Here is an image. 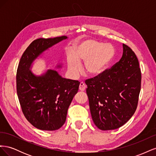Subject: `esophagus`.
<instances>
[{"label": "esophagus", "instance_id": "1", "mask_svg": "<svg viewBox=\"0 0 156 156\" xmlns=\"http://www.w3.org/2000/svg\"><path fill=\"white\" fill-rule=\"evenodd\" d=\"M79 89L80 91H82V92L85 90V89H86V85H85V84H84V83H80Z\"/></svg>", "mask_w": 156, "mask_h": 156}]
</instances>
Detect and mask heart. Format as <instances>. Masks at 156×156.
I'll return each mask as SVG.
<instances>
[{
	"label": "heart",
	"instance_id": "obj_1",
	"mask_svg": "<svg viewBox=\"0 0 156 156\" xmlns=\"http://www.w3.org/2000/svg\"><path fill=\"white\" fill-rule=\"evenodd\" d=\"M115 50L111 44H104L92 40L84 41L74 46L72 56L67 58L69 75L76 78L81 72V64L84 62V72L90 77L101 75L114 58Z\"/></svg>",
	"mask_w": 156,
	"mask_h": 156
}]
</instances>
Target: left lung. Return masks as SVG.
I'll list each match as a JSON object with an SVG mask.
<instances>
[{"mask_svg": "<svg viewBox=\"0 0 156 156\" xmlns=\"http://www.w3.org/2000/svg\"><path fill=\"white\" fill-rule=\"evenodd\" d=\"M122 46L119 62L85 82L93 122L101 130L119 128L137 107L141 84L139 61L130 48L124 44Z\"/></svg>", "mask_w": 156, "mask_h": 156, "instance_id": "1", "label": "left lung"}]
</instances>
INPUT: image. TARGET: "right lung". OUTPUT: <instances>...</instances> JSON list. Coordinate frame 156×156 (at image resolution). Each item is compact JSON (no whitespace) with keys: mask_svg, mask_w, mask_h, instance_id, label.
<instances>
[{"mask_svg":"<svg viewBox=\"0 0 156 156\" xmlns=\"http://www.w3.org/2000/svg\"><path fill=\"white\" fill-rule=\"evenodd\" d=\"M67 38L63 36L34 40L23 53L18 66L17 93L22 111L27 120L41 130L54 131L64 124L80 83L63 78L55 69L36 75L30 69L33 62L43 53ZM56 68H62V65Z\"/></svg>","mask_w":156,"mask_h":156,"instance_id":"obj_1","label":"right lung"}]
</instances>
